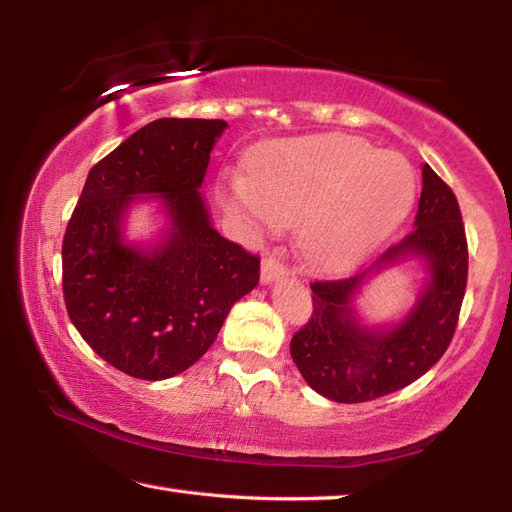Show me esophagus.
Here are the masks:
<instances>
[{
	"instance_id": "34e87169",
	"label": "esophagus",
	"mask_w": 512,
	"mask_h": 512,
	"mask_svg": "<svg viewBox=\"0 0 512 512\" xmlns=\"http://www.w3.org/2000/svg\"><path fill=\"white\" fill-rule=\"evenodd\" d=\"M287 273H289V268L284 266L275 255H266L262 259V282L264 284L277 280V277H284Z\"/></svg>"
}]
</instances>
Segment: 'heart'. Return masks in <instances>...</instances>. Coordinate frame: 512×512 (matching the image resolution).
Segmentation results:
<instances>
[{"label":"heart","mask_w":512,"mask_h":512,"mask_svg":"<svg viewBox=\"0 0 512 512\" xmlns=\"http://www.w3.org/2000/svg\"><path fill=\"white\" fill-rule=\"evenodd\" d=\"M415 176L402 155L327 133L264 146L250 173H232L228 203L257 225H296L300 255L339 271L375 250L409 214Z\"/></svg>","instance_id":"b5f03b06"}]
</instances>
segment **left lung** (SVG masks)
Returning a JSON list of instances; mask_svg holds the SVG:
<instances>
[{
    "mask_svg": "<svg viewBox=\"0 0 512 512\" xmlns=\"http://www.w3.org/2000/svg\"><path fill=\"white\" fill-rule=\"evenodd\" d=\"M406 257H422L431 280L393 329H368L354 316L352 298L368 271L311 284L314 311L293 334L291 357L307 384L327 400L357 404L400 391L438 363L452 343L467 284V239L454 192L429 164L422 167L415 228L370 271Z\"/></svg>",
    "mask_w": 512,
    "mask_h": 512,
    "instance_id": "obj_1",
    "label": "left lung"
}]
</instances>
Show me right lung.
<instances>
[{"instance_id": "obj_1", "label": "right lung", "mask_w": 512, "mask_h": 512, "mask_svg": "<svg viewBox=\"0 0 512 512\" xmlns=\"http://www.w3.org/2000/svg\"><path fill=\"white\" fill-rule=\"evenodd\" d=\"M223 119H155L88 173L63 239L67 314L85 343L137 379H169L203 357L232 305L259 282V257L212 228L198 189ZM140 195L172 228L144 251L120 237Z\"/></svg>"}]
</instances>
